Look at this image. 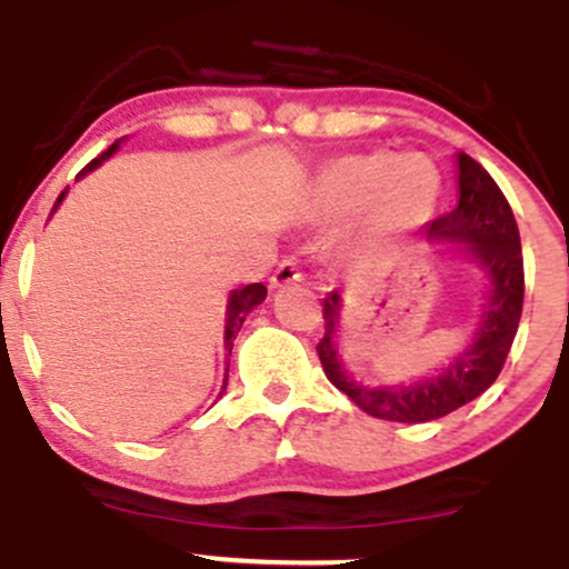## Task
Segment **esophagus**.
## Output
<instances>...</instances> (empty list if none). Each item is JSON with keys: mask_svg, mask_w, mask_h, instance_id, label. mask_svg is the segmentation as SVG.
<instances>
[{"mask_svg": "<svg viewBox=\"0 0 569 569\" xmlns=\"http://www.w3.org/2000/svg\"><path fill=\"white\" fill-rule=\"evenodd\" d=\"M299 280H302V272L297 270V262H293V259H283V262L278 264V270L272 272V278H270V289H272V291L286 289V286L299 283Z\"/></svg>", "mask_w": 569, "mask_h": 569, "instance_id": "34e87169", "label": "esophagus"}]
</instances>
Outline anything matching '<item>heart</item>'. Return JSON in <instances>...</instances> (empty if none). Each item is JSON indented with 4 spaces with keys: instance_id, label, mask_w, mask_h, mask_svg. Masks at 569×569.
<instances>
[{
    "instance_id": "1",
    "label": "heart",
    "mask_w": 569,
    "mask_h": 569,
    "mask_svg": "<svg viewBox=\"0 0 569 569\" xmlns=\"http://www.w3.org/2000/svg\"><path fill=\"white\" fill-rule=\"evenodd\" d=\"M441 176L426 154L363 152L326 166L310 198L312 217L342 221L361 211L363 240L371 246L407 238L436 217Z\"/></svg>"
}]
</instances>
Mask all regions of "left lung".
Returning <instances> with one entry per match:
<instances>
[{
    "label": "left lung",
    "mask_w": 569,
    "mask_h": 569,
    "mask_svg": "<svg viewBox=\"0 0 569 569\" xmlns=\"http://www.w3.org/2000/svg\"><path fill=\"white\" fill-rule=\"evenodd\" d=\"M457 206L447 217L428 224V243L455 248L481 270V305L466 345L430 375L407 382L367 385L345 367L339 348L342 297L331 291L323 299L326 335L318 342L326 377L335 388L371 417L393 422H430L466 407L498 380L525 302V262L513 211L500 187L466 152L455 154Z\"/></svg>",
    "instance_id": "obj_1"
}]
</instances>
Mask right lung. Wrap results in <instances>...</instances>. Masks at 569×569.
<instances>
[{
    "mask_svg": "<svg viewBox=\"0 0 569 569\" xmlns=\"http://www.w3.org/2000/svg\"><path fill=\"white\" fill-rule=\"evenodd\" d=\"M117 149H120V141H114L112 147H109L107 152L101 154V158H96L93 162H90V166L84 168V171L77 176V179H82V176H88L90 171H96V168L101 166L103 160L112 158ZM67 192H69V189H67ZM67 192H61V198L56 200V208L61 206L63 198H67ZM56 208H53V211H56ZM264 297H267V289H264L262 283L240 286V289H232L230 291V297H227V312H224V350H227V356H232V342H234V337H238V331H240V326H243L246 316L253 310V307L262 305ZM227 369H230V363H227ZM224 388H227V375H224V385H221V393H224Z\"/></svg>",
    "mask_w": 569,
    "mask_h": 569,
    "instance_id": "obj_1",
    "label": "right lung"
}]
</instances>
